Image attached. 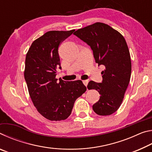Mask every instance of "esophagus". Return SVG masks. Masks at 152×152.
<instances>
[{
	"label": "esophagus",
	"instance_id": "esophagus-1",
	"mask_svg": "<svg viewBox=\"0 0 152 152\" xmlns=\"http://www.w3.org/2000/svg\"><path fill=\"white\" fill-rule=\"evenodd\" d=\"M82 82H83V84H84V85H85L86 86L88 85V80H83L82 81Z\"/></svg>",
	"mask_w": 152,
	"mask_h": 152
}]
</instances>
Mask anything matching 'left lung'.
<instances>
[{"label": "left lung", "instance_id": "left-lung-1", "mask_svg": "<svg viewBox=\"0 0 152 152\" xmlns=\"http://www.w3.org/2000/svg\"><path fill=\"white\" fill-rule=\"evenodd\" d=\"M87 43L93 51L96 63L104 66L101 83L90 81L88 90L99 92L100 99L92 106L99 115H110L122 103L132 73L129 51L123 36L111 27L95 23L74 33Z\"/></svg>", "mask_w": 152, "mask_h": 152}]
</instances>
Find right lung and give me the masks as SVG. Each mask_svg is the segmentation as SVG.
Listing matches in <instances>:
<instances>
[{
    "mask_svg": "<svg viewBox=\"0 0 152 152\" xmlns=\"http://www.w3.org/2000/svg\"><path fill=\"white\" fill-rule=\"evenodd\" d=\"M74 31L45 33L32 43L25 58L24 76L30 97L38 112L50 121L66 119L76 100L86 91L81 80L56 78L57 68L61 69L58 47Z\"/></svg>",
    "mask_w": 152,
    "mask_h": 152,
    "instance_id": "right-lung-1",
    "label": "right lung"
}]
</instances>
